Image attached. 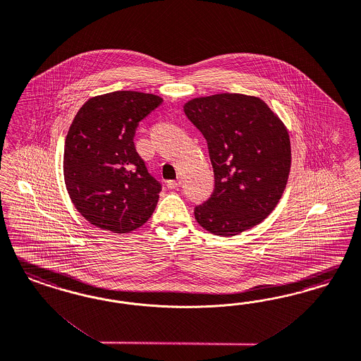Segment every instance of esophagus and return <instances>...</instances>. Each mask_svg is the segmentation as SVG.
Listing matches in <instances>:
<instances>
[{"instance_id": "34e87169", "label": "esophagus", "mask_w": 361, "mask_h": 361, "mask_svg": "<svg viewBox=\"0 0 361 361\" xmlns=\"http://www.w3.org/2000/svg\"><path fill=\"white\" fill-rule=\"evenodd\" d=\"M180 184H181V180L180 178H177V180H169L168 183H166V185L169 189H176V188L180 187Z\"/></svg>"}]
</instances>
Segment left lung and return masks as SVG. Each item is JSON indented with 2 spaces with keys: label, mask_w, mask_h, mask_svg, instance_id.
Masks as SVG:
<instances>
[{
  "label": "left lung",
  "mask_w": 361,
  "mask_h": 361,
  "mask_svg": "<svg viewBox=\"0 0 361 361\" xmlns=\"http://www.w3.org/2000/svg\"><path fill=\"white\" fill-rule=\"evenodd\" d=\"M208 142L214 190L195 217L216 236H236L260 224L281 199L290 171L284 123L259 97L219 93L184 105Z\"/></svg>",
  "instance_id": "8db88e82"
}]
</instances>
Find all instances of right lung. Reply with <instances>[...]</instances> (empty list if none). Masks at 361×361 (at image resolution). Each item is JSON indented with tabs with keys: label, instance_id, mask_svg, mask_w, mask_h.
<instances>
[{
	"label": "right lung",
	"instance_id": "1",
	"mask_svg": "<svg viewBox=\"0 0 361 361\" xmlns=\"http://www.w3.org/2000/svg\"><path fill=\"white\" fill-rule=\"evenodd\" d=\"M161 97L117 90L87 99L65 138L63 178L75 209L113 233H129L149 220L160 183L138 156L133 137L138 123Z\"/></svg>",
	"mask_w": 361,
	"mask_h": 361
}]
</instances>
